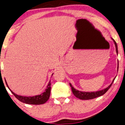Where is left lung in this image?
Returning <instances> with one entry per match:
<instances>
[{"instance_id": "obj_1", "label": "left lung", "mask_w": 125, "mask_h": 125, "mask_svg": "<svg viewBox=\"0 0 125 125\" xmlns=\"http://www.w3.org/2000/svg\"><path fill=\"white\" fill-rule=\"evenodd\" d=\"M112 41H114V43H115V48H116V53H118V46H117V43L115 42V41L114 40L113 38H111ZM118 68H119V63H118ZM115 78H114L112 82L111 83V84L109 85L108 87L104 88V89L100 90V91H93V92H85V91H79V90H77L72 86V85L70 83V85L72 88V92H73V94H74V96H76V97L80 99V100H91V99H94L95 98L100 97V96L104 95V94L105 93L106 91L109 90V88H110L111 85H112V83L115 80Z\"/></svg>"}]
</instances>
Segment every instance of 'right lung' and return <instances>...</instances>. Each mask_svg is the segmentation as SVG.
<instances>
[{"label": "right lung", "instance_id": "add662e5", "mask_svg": "<svg viewBox=\"0 0 125 125\" xmlns=\"http://www.w3.org/2000/svg\"><path fill=\"white\" fill-rule=\"evenodd\" d=\"M53 74H52V76ZM6 84L7 87L10 90V91L12 93V94L14 95L17 99H18L20 101L22 102V103L27 104H32V105H40L43 104L45 103L47 101L49 100V97H50L51 94V82L49 81V83L46 87V88L45 90V91L42 94H40V95H37L35 96H32V97H25V96H21L17 95V94H15L13 93L11 90L10 89L8 85H7L6 81L5 80Z\"/></svg>", "mask_w": 125, "mask_h": 125}]
</instances>
